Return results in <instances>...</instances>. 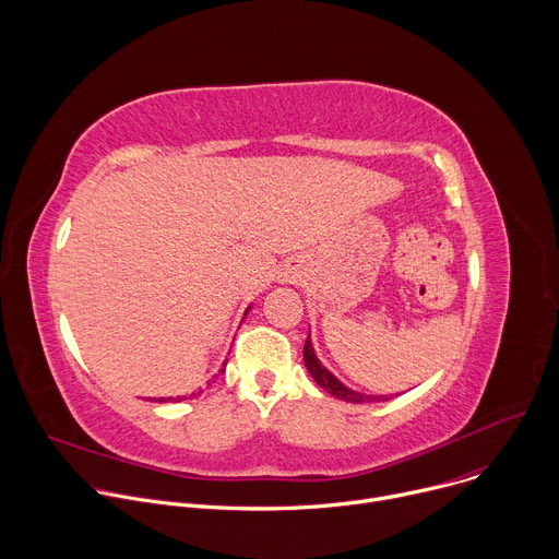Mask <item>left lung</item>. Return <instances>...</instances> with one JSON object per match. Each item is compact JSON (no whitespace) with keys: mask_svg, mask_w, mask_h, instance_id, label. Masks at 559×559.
Masks as SVG:
<instances>
[{"mask_svg":"<svg viewBox=\"0 0 559 559\" xmlns=\"http://www.w3.org/2000/svg\"><path fill=\"white\" fill-rule=\"evenodd\" d=\"M302 358H305V367L309 371V376L316 380V384L325 389L330 395L338 397V401L345 403H356V405H365V403H384L391 401L393 395H401V393H384V395H373V393H360L356 389H349L345 382H341L321 360L316 356L311 336H307L305 347H302Z\"/></svg>","mask_w":559,"mask_h":559,"instance_id":"8db88e82","label":"left lung"}]
</instances>
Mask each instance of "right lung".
<instances>
[{
  "label": "right lung",
  "instance_id": "add662e5",
  "mask_svg": "<svg viewBox=\"0 0 559 559\" xmlns=\"http://www.w3.org/2000/svg\"><path fill=\"white\" fill-rule=\"evenodd\" d=\"M250 309H252V302H250V305H248V309H246V313H243V318H246V316H248V313H250ZM225 365H227V360H225V362H223V365H221V369H218V373H223V371H225ZM218 373H216V376H218ZM197 393H203V389H199V391H197ZM197 393H192V395H197ZM192 395H190V397H192ZM147 401H152V403H181V401H186V397H183V395H177V397H173V395H170V397H147Z\"/></svg>",
  "mask_w": 559,
  "mask_h": 559
}]
</instances>
